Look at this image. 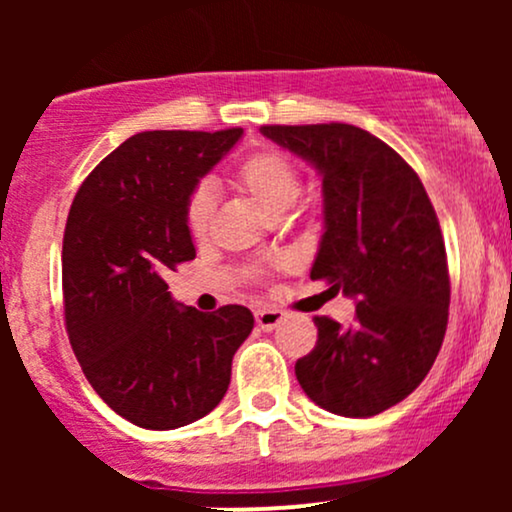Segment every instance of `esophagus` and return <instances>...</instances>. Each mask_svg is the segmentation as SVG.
Returning <instances> with one entry per match:
<instances>
[{
	"instance_id": "esophagus-1",
	"label": "esophagus",
	"mask_w": 512,
	"mask_h": 512,
	"mask_svg": "<svg viewBox=\"0 0 512 512\" xmlns=\"http://www.w3.org/2000/svg\"><path fill=\"white\" fill-rule=\"evenodd\" d=\"M255 320L264 332H272L281 325V320H284V313H281V310H274V308H262V310H257V313H255Z\"/></svg>"
}]
</instances>
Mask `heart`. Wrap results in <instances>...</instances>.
<instances>
[{"mask_svg": "<svg viewBox=\"0 0 512 512\" xmlns=\"http://www.w3.org/2000/svg\"><path fill=\"white\" fill-rule=\"evenodd\" d=\"M233 187L243 192L269 216L284 214L301 195V175L284 154L274 149L255 151L231 175ZM216 199L209 187H197L187 199L185 221L195 238H204L214 221Z\"/></svg>", "mask_w": 512, "mask_h": 512, "instance_id": "b5f03b06", "label": "heart"}]
</instances>
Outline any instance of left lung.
<instances>
[{
    "label": "left lung",
    "mask_w": 512,
    "mask_h": 512,
    "mask_svg": "<svg viewBox=\"0 0 512 512\" xmlns=\"http://www.w3.org/2000/svg\"><path fill=\"white\" fill-rule=\"evenodd\" d=\"M260 132L322 178L325 233L310 279L356 303L349 327L315 317L317 344L298 358V383L332 414H380L421 385L448 327V257L431 199L409 163L361 127Z\"/></svg>",
    "instance_id": "1"
}]
</instances>
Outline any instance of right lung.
I'll return each instance as SVG.
<instances>
[{
	"instance_id": "right-lung-1",
	"label": "right lung",
	"mask_w": 512,
	"mask_h": 512,
	"mask_svg": "<svg viewBox=\"0 0 512 512\" xmlns=\"http://www.w3.org/2000/svg\"><path fill=\"white\" fill-rule=\"evenodd\" d=\"M243 137L142 132L105 156L76 192L62 243L69 342L93 390L134 426L170 431L226 395L255 317L173 301L166 274L195 260L185 221L199 180Z\"/></svg>"
}]
</instances>
